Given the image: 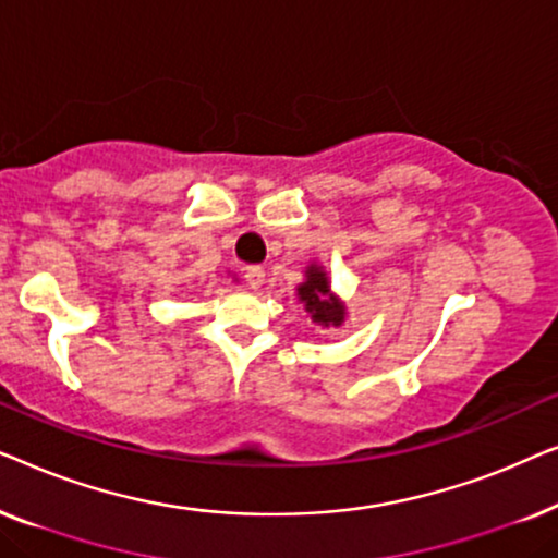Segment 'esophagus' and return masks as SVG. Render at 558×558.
<instances>
[{
	"mask_svg": "<svg viewBox=\"0 0 558 558\" xmlns=\"http://www.w3.org/2000/svg\"><path fill=\"white\" fill-rule=\"evenodd\" d=\"M264 279H266V271L262 269V266H251V269H246V281H248L251 289L262 287Z\"/></svg>",
	"mask_w": 558,
	"mask_h": 558,
	"instance_id": "1",
	"label": "esophagus"
}]
</instances>
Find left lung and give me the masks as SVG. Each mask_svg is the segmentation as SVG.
<instances>
[{"label":"left lung","instance_id":"obj_1","mask_svg":"<svg viewBox=\"0 0 558 558\" xmlns=\"http://www.w3.org/2000/svg\"><path fill=\"white\" fill-rule=\"evenodd\" d=\"M296 300H300L312 323L325 327V330L345 325V302L332 292L330 277H327V269L319 262H310L304 266V281L296 284Z\"/></svg>","mask_w":558,"mask_h":558}]
</instances>
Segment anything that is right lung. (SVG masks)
Here are the masks:
<instances>
[{
  "label": "right lung",
  "mask_w": 558,
  "mask_h": 558,
  "mask_svg": "<svg viewBox=\"0 0 558 558\" xmlns=\"http://www.w3.org/2000/svg\"><path fill=\"white\" fill-rule=\"evenodd\" d=\"M233 279H235V277H233Z\"/></svg>",
  "instance_id": "add662e5"
}]
</instances>
